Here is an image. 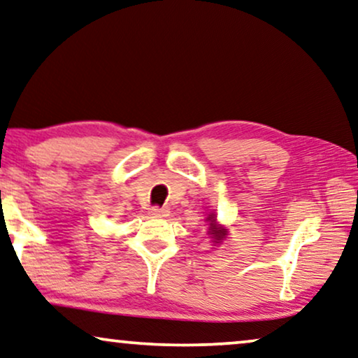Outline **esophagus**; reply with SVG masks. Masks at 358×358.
Listing matches in <instances>:
<instances>
[{
    "label": "esophagus",
    "instance_id": "1",
    "mask_svg": "<svg viewBox=\"0 0 358 358\" xmlns=\"http://www.w3.org/2000/svg\"><path fill=\"white\" fill-rule=\"evenodd\" d=\"M148 215L152 217H166V216H169V210L168 208H159V206H153V208H150Z\"/></svg>",
    "mask_w": 358,
    "mask_h": 358
}]
</instances>
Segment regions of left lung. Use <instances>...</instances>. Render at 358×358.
Instances as JSON below:
<instances>
[{
    "mask_svg": "<svg viewBox=\"0 0 358 358\" xmlns=\"http://www.w3.org/2000/svg\"><path fill=\"white\" fill-rule=\"evenodd\" d=\"M206 221L210 222V227H208V234L211 239H213V243H221L222 241L226 239L227 236V229L224 226L217 224L216 221V215L211 213L208 217H206Z\"/></svg>",
    "mask_w": 358,
    "mask_h": 358,
    "instance_id": "obj_1",
    "label": "left lung"
}]
</instances>
